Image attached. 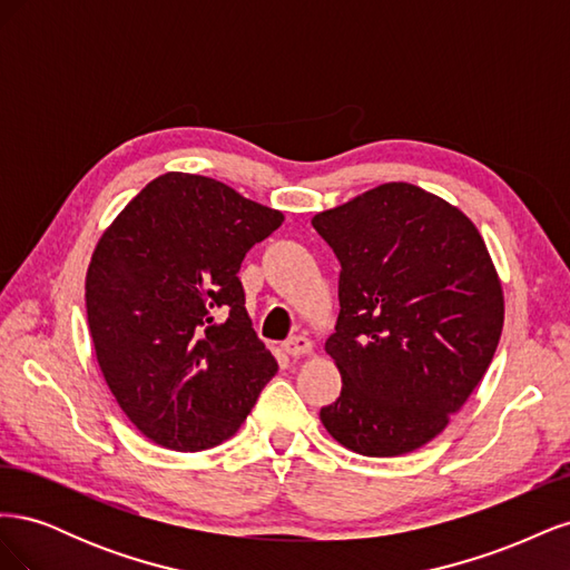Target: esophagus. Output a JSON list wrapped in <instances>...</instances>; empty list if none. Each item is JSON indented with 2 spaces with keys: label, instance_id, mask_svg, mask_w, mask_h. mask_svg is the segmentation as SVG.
<instances>
[{
  "label": "esophagus",
  "instance_id": "obj_1",
  "mask_svg": "<svg viewBox=\"0 0 570 570\" xmlns=\"http://www.w3.org/2000/svg\"><path fill=\"white\" fill-rule=\"evenodd\" d=\"M285 352L289 354V356H295V358H299V356H304V354H312V340H308L306 335H295V337H289L285 344Z\"/></svg>",
  "mask_w": 570,
  "mask_h": 570
}]
</instances>
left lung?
Listing matches in <instances>:
<instances>
[{
	"mask_svg": "<svg viewBox=\"0 0 570 570\" xmlns=\"http://www.w3.org/2000/svg\"><path fill=\"white\" fill-rule=\"evenodd\" d=\"M340 262V316L325 352L342 373L327 433L364 456L440 435L485 375L504 297L485 243L452 204L409 183L314 216Z\"/></svg>",
	"mask_w": 570,
	"mask_h": 570,
	"instance_id": "left-lung-1",
	"label": "left lung"
}]
</instances>
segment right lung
I'll list each match as a JSON object with an SVG mask.
<instances>
[{"label": "right lung", "mask_w": 570, "mask_h": 570, "mask_svg": "<svg viewBox=\"0 0 570 570\" xmlns=\"http://www.w3.org/2000/svg\"><path fill=\"white\" fill-rule=\"evenodd\" d=\"M281 223L214 178L166 174L101 235L85 281L90 335L118 406L151 442L220 444L278 373L237 273Z\"/></svg>", "instance_id": "1"}]
</instances>
